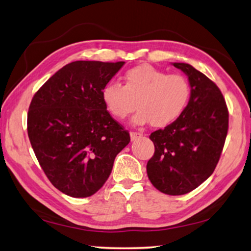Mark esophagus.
Returning <instances> with one entry per match:
<instances>
[{"mask_svg":"<svg viewBox=\"0 0 251 251\" xmlns=\"http://www.w3.org/2000/svg\"><path fill=\"white\" fill-rule=\"evenodd\" d=\"M143 133H137V131H130V139L131 141H136V139L142 137Z\"/></svg>","mask_w":251,"mask_h":251,"instance_id":"obj_1","label":"esophagus"}]
</instances>
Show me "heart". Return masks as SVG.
Returning a JSON list of instances; mask_svg holds the SVG:
<instances>
[{
  "instance_id": "heart-1",
  "label": "heart",
  "mask_w": 251,
  "mask_h": 251,
  "mask_svg": "<svg viewBox=\"0 0 251 251\" xmlns=\"http://www.w3.org/2000/svg\"><path fill=\"white\" fill-rule=\"evenodd\" d=\"M124 86L116 82L105 84L100 97L106 109L118 120H124L136 108L134 124L166 127L176 122L188 106L192 86L185 76L168 74L144 64L128 70Z\"/></svg>"
}]
</instances>
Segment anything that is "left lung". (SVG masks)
I'll return each mask as SVG.
<instances>
[{"label": "left lung", "mask_w": 251, "mask_h": 251, "mask_svg": "<svg viewBox=\"0 0 251 251\" xmlns=\"http://www.w3.org/2000/svg\"><path fill=\"white\" fill-rule=\"evenodd\" d=\"M192 86L185 113L173 124L151 133L154 156L147 175L159 192L178 196L192 192L214 173L228 131V109L222 92L201 72L173 63Z\"/></svg>", "instance_id": "8db88e82"}]
</instances>
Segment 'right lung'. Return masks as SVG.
<instances>
[{
  "label": "right lung",
  "mask_w": 251,
  "mask_h": 251,
  "mask_svg": "<svg viewBox=\"0 0 251 251\" xmlns=\"http://www.w3.org/2000/svg\"><path fill=\"white\" fill-rule=\"evenodd\" d=\"M125 62L76 61L62 67L32 99L29 142L55 188L74 198L94 195L107 180L129 133L109 115L100 91Z\"/></svg>",
  "instance_id": "1"
}]
</instances>
